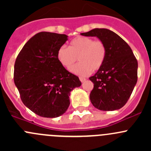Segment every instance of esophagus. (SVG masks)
I'll return each mask as SVG.
<instances>
[{"label": "esophagus", "mask_w": 151, "mask_h": 151, "mask_svg": "<svg viewBox=\"0 0 151 151\" xmlns=\"http://www.w3.org/2000/svg\"><path fill=\"white\" fill-rule=\"evenodd\" d=\"M80 81L82 82V83H83V82H85V80H86V79H85V77H80Z\"/></svg>", "instance_id": "34e87169"}]
</instances>
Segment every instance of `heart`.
<instances>
[{
	"label": "heart",
	"instance_id": "1",
	"mask_svg": "<svg viewBox=\"0 0 151 151\" xmlns=\"http://www.w3.org/2000/svg\"><path fill=\"white\" fill-rule=\"evenodd\" d=\"M106 55V49L102 42L85 36L74 38L68 47L62 46L57 52L58 60L66 68L72 66L78 58L80 63L71 67L70 71L83 77L99 69L104 64Z\"/></svg>",
	"mask_w": 151,
	"mask_h": 151
}]
</instances>
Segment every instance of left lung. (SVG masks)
I'll use <instances>...</instances> for the list:
<instances>
[{"label":"left lung","mask_w":151,"mask_h":151,"mask_svg":"<svg viewBox=\"0 0 151 151\" xmlns=\"http://www.w3.org/2000/svg\"><path fill=\"white\" fill-rule=\"evenodd\" d=\"M85 36H95L104 44L106 55L102 66L90 80L92 104L102 111L121 109L129 100L137 81L138 63L131 47L122 38L106 28H95Z\"/></svg>","instance_id":"1"}]
</instances>
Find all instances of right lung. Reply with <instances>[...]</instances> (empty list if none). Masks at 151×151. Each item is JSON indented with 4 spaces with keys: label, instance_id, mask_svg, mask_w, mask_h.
I'll return each mask as SVG.
<instances>
[{
    "label": "right lung",
    "instance_id": "obj_1",
    "mask_svg": "<svg viewBox=\"0 0 151 151\" xmlns=\"http://www.w3.org/2000/svg\"><path fill=\"white\" fill-rule=\"evenodd\" d=\"M68 36L40 32L30 38L18 55L14 81L23 104L44 118H57L70 104V92L81 85L79 77L57 58Z\"/></svg>",
    "mask_w": 151,
    "mask_h": 151
}]
</instances>
